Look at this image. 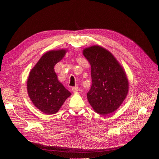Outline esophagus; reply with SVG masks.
<instances>
[{"mask_svg":"<svg viewBox=\"0 0 159 159\" xmlns=\"http://www.w3.org/2000/svg\"><path fill=\"white\" fill-rule=\"evenodd\" d=\"M71 91H73L74 93H76L77 91H78V88L77 87V86H75V87H73V88H72V89H71Z\"/></svg>","mask_w":159,"mask_h":159,"instance_id":"34e87169","label":"esophagus"}]
</instances>
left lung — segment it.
<instances>
[{
    "mask_svg": "<svg viewBox=\"0 0 159 159\" xmlns=\"http://www.w3.org/2000/svg\"><path fill=\"white\" fill-rule=\"evenodd\" d=\"M83 54L91 65V87L88 102L95 112L113 113L125 99L129 82L123 68L111 52L98 46L84 49Z\"/></svg>",
    "mask_w": 159,
    "mask_h": 159,
    "instance_id": "8db88e82",
    "label": "left lung"
}]
</instances>
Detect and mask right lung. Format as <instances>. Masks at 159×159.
Returning <instances> with one entry per match:
<instances>
[{
    "instance_id": "right-lung-1",
    "label": "right lung",
    "mask_w": 159,
    "mask_h": 159,
    "mask_svg": "<svg viewBox=\"0 0 159 159\" xmlns=\"http://www.w3.org/2000/svg\"><path fill=\"white\" fill-rule=\"evenodd\" d=\"M66 52L60 50L46 53L30 71L27 81L28 95L33 104L47 115L58 111L71 95L59 82L54 71L55 65L63 58Z\"/></svg>"
}]
</instances>
